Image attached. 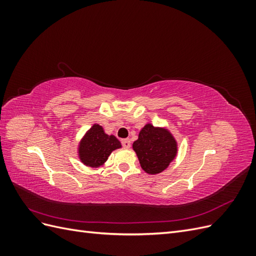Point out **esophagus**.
Returning <instances> with one entry per match:
<instances>
[{
    "instance_id": "esophagus-1",
    "label": "esophagus",
    "mask_w": 256,
    "mask_h": 256,
    "mask_svg": "<svg viewBox=\"0 0 256 256\" xmlns=\"http://www.w3.org/2000/svg\"><path fill=\"white\" fill-rule=\"evenodd\" d=\"M122 145L124 148H129V147L131 146V142L129 138H124V140H122Z\"/></svg>"
}]
</instances>
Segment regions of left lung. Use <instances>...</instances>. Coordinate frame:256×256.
<instances>
[{
    "instance_id": "obj_1",
    "label": "left lung",
    "mask_w": 256,
    "mask_h": 256,
    "mask_svg": "<svg viewBox=\"0 0 256 256\" xmlns=\"http://www.w3.org/2000/svg\"><path fill=\"white\" fill-rule=\"evenodd\" d=\"M134 150L146 173L157 174L166 170L177 152L176 142L168 130L156 128L150 124L140 131Z\"/></svg>"
}]
</instances>
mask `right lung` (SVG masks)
Returning <instances> with one entry per match:
<instances>
[{
    "instance_id": "obj_1",
    "label": "right lung",
    "mask_w": 256,
    "mask_h": 256,
    "mask_svg": "<svg viewBox=\"0 0 256 256\" xmlns=\"http://www.w3.org/2000/svg\"><path fill=\"white\" fill-rule=\"evenodd\" d=\"M120 147V142L114 136L106 134L102 126L94 125L83 138L79 154L84 164L96 168L102 166L114 150Z\"/></svg>"
}]
</instances>
